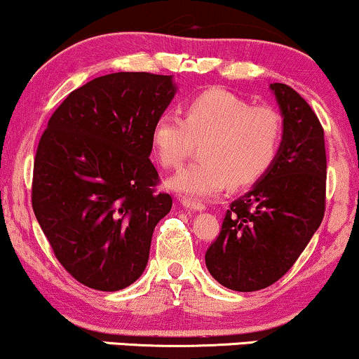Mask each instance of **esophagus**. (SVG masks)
Returning a JSON list of instances; mask_svg holds the SVG:
<instances>
[{
    "mask_svg": "<svg viewBox=\"0 0 359 359\" xmlns=\"http://www.w3.org/2000/svg\"><path fill=\"white\" fill-rule=\"evenodd\" d=\"M182 205L189 211H204L205 205L199 201H192V199H182Z\"/></svg>",
    "mask_w": 359,
    "mask_h": 359,
    "instance_id": "esophagus-1",
    "label": "esophagus"
}]
</instances>
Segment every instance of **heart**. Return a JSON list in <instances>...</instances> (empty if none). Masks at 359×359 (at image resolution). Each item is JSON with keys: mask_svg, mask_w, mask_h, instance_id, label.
I'll use <instances>...</instances> for the list:
<instances>
[{"mask_svg": "<svg viewBox=\"0 0 359 359\" xmlns=\"http://www.w3.org/2000/svg\"><path fill=\"white\" fill-rule=\"evenodd\" d=\"M184 119L163 113L151 128V145L167 168L182 165L192 140H203L201 162L191 163L168 180L184 197H211L229 185L262 179L277 158L283 121L275 108L251 106L228 89L212 88L184 104Z\"/></svg>", "mask_w": 359, "mask_h": 359, "instance_id": "1", "label": "heart"}]
</instances>
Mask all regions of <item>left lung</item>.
<instances>
[{"instance_id": "1", "label": "left lung", "mask_w": 359, "mask_h": 359, "mask_svg": "<svg viewBox=\"0 0 359 359\" xmlns=\"http://www.w3.org/2000/svg\"><path fill=\"white\" fill-rule=\"evenodd\" d=\"M283 138L273 165L233 201L221 233L205 251V266L236 292L266 288L292 269L325 211L324 130L306 100L273 82Z\"/></svg>"}]
</instances>
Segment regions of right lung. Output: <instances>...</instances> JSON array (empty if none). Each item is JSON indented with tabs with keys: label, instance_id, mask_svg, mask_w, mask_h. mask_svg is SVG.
<instances>
[{
	"label": "right lung",
	"instance_id": "add662e5",
	"mask_svg": "<svg viewBox=\"0 0 359 359\" xmlns=\"http://www.w3.org/2000/svg\"><path fill=\"white\" fill-rule=\"evenodd\" d=\"M172 76L116 72L72 90L36 148L32 208L77 282L116 292L142 277L155 226L172 209L155 192L151 128L174 100Z\"/></svg>",
	"mask_w": 359,
	"mask_h": 359
}]
</instances>
